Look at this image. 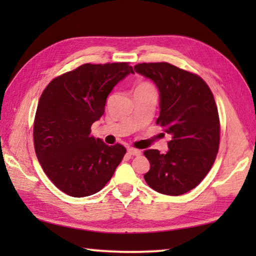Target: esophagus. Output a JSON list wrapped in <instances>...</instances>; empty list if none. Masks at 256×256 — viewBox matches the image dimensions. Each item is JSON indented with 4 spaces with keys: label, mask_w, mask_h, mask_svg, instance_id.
<instances>
[{
    "label": "esophagus",
    "mask_w": 256,
    "mask_h": 256,
    "mask_svg": "<svg viewBox=\"0 0 256 256\" xmlns=\"http://www.w3.org/2000/svg\"><path fill=\"white\" fill-rule=\"evenodd\" d=\"M128 154L131 156H138V155H140V150H136V148H128Z\"/></svg>",
    "instance_id": "1"
}]
</instances>
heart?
<instances>
[{
  "instance_id": "1",
  "label": "heart",
  "mask_w": 256,
  "mask_h": 256,
  "mask_svg": "<svg viewBox=\"0 0 256 256\" xmlns=\"http://www.w3.org/2000/svg\"><path fill=\"white\" fill-rule=\"evenodd\" d=\"M152 89H154L153 86H152V84H148V82H143V84H138L136 88H135V92H138V91H144V90H152ZM134 92V94H135Z\"/></svg>"
}]
</instances>
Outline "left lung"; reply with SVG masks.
Instances as JSON below:
<instances>
[{
    "label": "left lung",
    "instance_id": "left-lung-1",
    "mask_svg": "<svg viewBox=\"0 0 256 256\" xmlns=\"http://www.w3.org/2000/svg\"><path fill=\"white\" fill-rule=\"evenodd\" d=\"M160 91L156 123L170 135L168 152H144L150 168L145 182L157 192L180 196L197 187L211 170L220 142L218 108L210 88L199 76L168 62L134 67Z\"/></svg>",
    "mask_w": 256,
    "mask_h": 256
}]
</instances>
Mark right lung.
Listing matches in <instances>:
<instances>
[{
  "instance_id": "right-lung-1",
  "label": "right lung",
  "mask_w": 256,
  "mask_h": 256,
  "mask_svg": "<svg viewBox=\"0 0 256 256\" xmlns=\"http://www.w3.org/2000/svg\"><path fill=\"white\" fill-rule=\"evenodd\" d=\"M128 62L84 64L52 80L42 91L34 122V146L48 178L72 197L91 196L106 186L126 153L91 136L106 98L128 74Z\"/></svg>"
}]
</instances>
